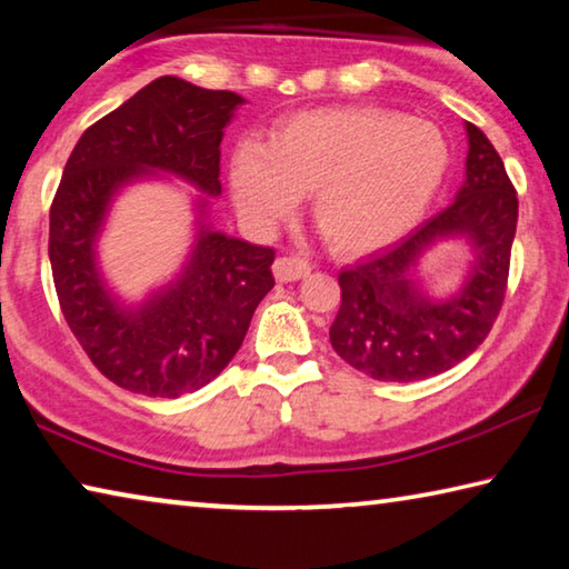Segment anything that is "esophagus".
<instances>
[{
  "label": "esophagus",
  "instance_id": "1",
  "mask_svg": "<svg viewBox=\"0 0 569 569\" xmlns=\"http://www.w3.org/2000/svg\"><path fill=\"white\" fill-rule=\"evenodd\" d=\"M308 273H311V266H308L303 258L283 256L273 263V276H276V281H281V283L301 281V278H306Z\"/></svg>",
  "mask_w": 569,
  "mask_h": 569
}]
</instances>
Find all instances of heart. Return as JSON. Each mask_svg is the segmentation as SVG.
I'll return each mask as SVG.
<instances>
[{
  "label": "heart",
  "mask_w": 569,
  "mask_h": 569,
  "mask_svg": "<svg viewBox=\"0 0 569 569\" xmlns=\"http://www.w3.org/2000/svg\"><path fill=\"white\" fill-rule=\"evenodd\" d=\"M451 162L435 122L383 108H321L278 122L268 146L230 158V192L250 226L268 230L311 192V216L336 253L391 246L429 213Z\"/></svg>",
  "instance_id": "b5f03b06"
}]
</instances>
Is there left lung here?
<instances>
[{
	"label": "left lung",
	"mask_w": 569,
	"mask_h": 569,
	"mask_svg": "<svg viewBox=\"0 0 569 569\" xmlns=\"http://www.w3.org/2000/svg\"><path fill=\"white\" fill-rule=\"evenodd\" d=\"M467 142L455 200L397 246L339 273L331 346L371 379L419 381L451 369L487 339L502 308L517 192L499 152L471 122ZM447 239H465L472 258L456 291L435 297L422 288L418 263Z\"/></svg>",
	"instance_id": "left-lung-1"
}]
</instances>
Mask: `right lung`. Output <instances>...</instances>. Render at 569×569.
<instances>
[{
  "label": "right lung",
  "instance_id": "right-lung-1",
  "mask_svg": "<svg viewBox=\"0 0 569 569\" xmlns=\"http://www.w3.org/2000/svg\"><path fill=\"white\" fill-rule=\"evenodd\" d=\"M246 100L158 77L82 132L50 208V263L64 321L112 383L178 399L233 359L256 306L273 288V248L210 226L220 196V140ZM186 179L201 196L197 240L179 276L130 305L101 273L97 243L119 192L140 179Z\"/></svg>",
  "mask_w": 569,
  "mask_h": 569
}]
</instances>
